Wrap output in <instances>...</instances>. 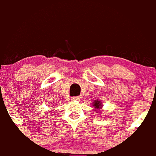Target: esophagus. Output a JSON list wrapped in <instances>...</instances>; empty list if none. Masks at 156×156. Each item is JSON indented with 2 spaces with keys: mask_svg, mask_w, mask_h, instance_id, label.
Segmentation results:
<instances>
[{
  "mask_svg": "<svg viewBox=\"0 0 156 156\" xmlns=\"http://www.w3.org/2000/svg\"><path fill=\"white\" fill-rule=\"evenodd\" d=\"M72 100L73 101H80V97H73Z\"/></svg>",
  "mask_w": 156,
  "mask_h": 156,
  "instance_id": "34e87169",
  "label": "esophagus"
}]
</instances>
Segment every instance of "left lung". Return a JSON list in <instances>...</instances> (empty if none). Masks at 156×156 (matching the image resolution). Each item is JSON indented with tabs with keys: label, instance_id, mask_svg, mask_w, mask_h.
Masks as SVG:
<instances>
[{
	"label": "left lung",
	"instance_id": "8db88e82",
	"mask_svg": "<svg viewBox=\"0 0 156 156\" xmlns=\"http://www.w3.org/2000/svg\"><path fill=\"white\" fill-rule=\"evenodd\" d=\"M93 107L96 109H98V108H101V102L99 101H96L95 102H94V104H93Z\"/></svg>",
	"mask_w": 156,
	"mask_h": 156
}]
</instances>
